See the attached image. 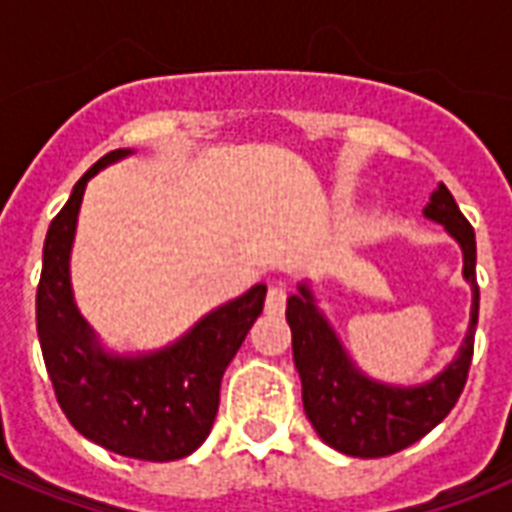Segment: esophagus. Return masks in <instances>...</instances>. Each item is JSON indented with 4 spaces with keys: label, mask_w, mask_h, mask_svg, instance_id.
I'll return each mask as SVG.
<instances>
[{
    "label": "esophagus",
    "mask_w": 512,
    "mask_h": 512,
    "mask_svg": "<svg viewBox=\"0 0 512 512\" xmlns=\"http://www.w3.org/2000/svg\"><path fill=\"white\" fill-rule=\"evenodd\" d=\"M287 305V287L284 284H273L268 289V297H265V311L268 313H281Z\"/></svg>",
    "instance_id": "1"
}]
</instances>
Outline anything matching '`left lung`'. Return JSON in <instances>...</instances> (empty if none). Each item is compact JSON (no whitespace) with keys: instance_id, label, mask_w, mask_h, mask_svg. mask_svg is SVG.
Instances as JSON below:
<instances>
[{"instance_id":"obj_1","label":"left lung","mask_w":512,"mask_h":512,"mask_svg":"<svg viewBox=\"0 0 512 512\" xmlns=\"http://www.w3.org/2000/svg\"><path fill=\"white\" fill-rule=\"evenodd\" d=\"M422 215L444 225L462 252V279L470 284V324L457 356L425 382L393 385L369 377L350 358L332 321L319 308L311 281L287 297L292 356L303 382V409L327 446L348 457H388L428 436L457 404L468 380L478 324L476 233L444 183L430 193Z\"/></svg>"}]
</instances>
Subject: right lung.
Here are the masks:
<instances>
[{"label":"right lung","mask_w":512,"mask_h":512,"mask_svg":"<svg viewBox=\"0 0 512 512\" xmlns=\"http://www.w3.org/2000/svg\"><path fill=\"white\" fill-rule=\"evenodd\" d=\"M132 154L116 148L92 164L50 223L36 289V332L60 409L84 438L122 457L170 462L196 452L209 436L225 366L263 313L268 287L255 284L217 305L164 348L108 350L74 300L71 249L87 183Z\"/></svg>","instance_id":"1"}]
</instances>
